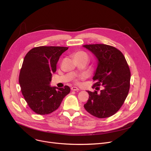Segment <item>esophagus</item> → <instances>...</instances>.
I'll use <instances>...</instances> for the list:
<instances>
[{
    "instance_id": "esophagus-1",
    "label": "esophagus",
    "mask_w": 151,
    "mask_h": 151,
    "mask_svg": "<svg viewBox=\"0 0 151 151\" xmlns=\"http://www.w3.org/2000/svg\"><path fill=\"white\" fill-rule=\"evenodd\" d=\"M71 90L74 91H79V89L78 88H76V87H71Z\"/></svg>"
}]
</instances>
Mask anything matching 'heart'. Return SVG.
Returning a JSON list of instances; mask_svg holds the SVG:
<instances>
[{
  "label": "heart",
  "mask_w": 151,
  "mask_h": 151,
  "mask_svg": "<svg viewBox=\"0 0 151 151\" xmlns=\"http://www.w3.org/2000/svg\"><path fill=\"white\" fill-rule=\"evenodd\" d=\"M74 58H86L88 59V55H87V54L83 51L76 52L74 54Z\"/></svg>",
  "instance_id": "obj_1"
}]
</instances>
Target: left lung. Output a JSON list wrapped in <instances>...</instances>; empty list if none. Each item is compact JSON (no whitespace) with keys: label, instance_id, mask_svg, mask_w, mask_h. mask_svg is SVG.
<instances>
[{"label":"left lung","instance_id":"left-lung-1","mask_svg":"<svg viewBox=\"0 0 151 151\" xmlns=\"http://www.w3.org/2000/svg\"><path fill=\"white\" fill-rule=\"evenodd\" d=\"M97 59L93 80V92L88 91L89 99L84 105L92 116L106 118L121 108L129 91L130 71L123 54L116 47L104 44L83 46ZM100 86L102 89L99 91Z\"/></svg>","mask_w":151,"mask_h":151}]
</instances>
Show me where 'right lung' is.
<instances>
[{
    "label": "right lung",
    "instance_id": "right-lung-1",
    "mask_svg": "<svg viewBox=\"0 0 151 151\" xmlns=\"http://www.w3.org/2000/svg\"><path fill=\"white\" fill-rule=\"evenodd\" d=\"M68 49V47L38 46L30 50L24 59L19 83L27 105L37 114L52 113L70 92L68 86L58 88L50 85L59 58Z\"/></svg>",
    "mask_w": 151,
    "mask_h": 151
}]
</instances>
